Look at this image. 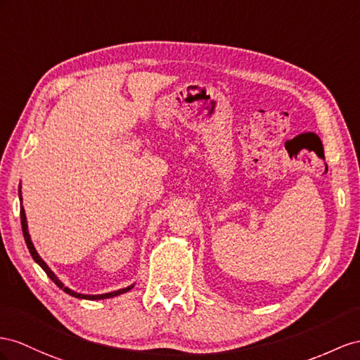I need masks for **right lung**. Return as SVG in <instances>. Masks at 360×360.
<instances>
[{
  "label": "right lung",
  "mask_w": 360,
  "mask_h": 360,
  "mask_svg": "<svg viewBox=\"0 0 360 360\" xmlns=\"http://www.w3.org/2000/svg\"><path fill=\"white\" fill-rule=\"evenodd\" d=\"M18 193H20V202H21V226H22V234H24V240H25V243H27V248H29V251H30V255H32V259L38 263L41 268L44 269V272L49 275V278L58 285L59 289H62L63 292L65 293H68V295H71V297H75V298H79V300H106V298H114V297H118V295H122V293H126V292H129L131 290L134 285H135V283L134 284H131V285H127V288H123V289H118V290H114V292H108V293H98V295H85V293H79V292H76V290H72V289H70L68 285H65L63 284L59 278H58V275L54 274L50 268H49V264L45 263L42 259H41V255L38 254V251H36V248H34V245H33V242H32V237H30V233H29V225H27V217H25V210H24V207H22V193H21V184H20V190H18Z\"/></svg>",
  "instance_id": "obj_1"
}]
</instances>
